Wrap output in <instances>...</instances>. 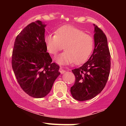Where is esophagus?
Returning a JSON list of instances; mask_svg holds the SVG:
<instances>
[{
	"label": "esophagus",
	"mask_w": 126,
	"mask_h": 126,
	"mask_svg": "<svg viewBox=\"0 0 126 126\" xmlns=\"http://www.w3.org/2000/svg\"><path fill=\"white\" fill-rule=\"evenodd\" d=\"M59 72H60L61 74H63V73H64L65 72H66V70H64V69H62V68H60V69H59Z\"/></svg>",
	"instance_id": "1"
}]
</instances>
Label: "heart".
I'll use <instances>...</instances> for the list:
<instances>
[{
  "label": "heart",
  "mask_w": 126,
  "mask_h": 126,
  "mask_svg": "<svg viewBox=\"0 0 126 126\" xmlns=\"http://www.w3.org/2000/svg\"><path fill=\"white\" fill-rule=\"evenodd\" d=\"M47 51L56 55L63 49L65 51L56 57L61 65L77 64L84 63L89 58L94 48V39L89 34L71 25H64L57 29L56 34H48L44 38Z\"/></svg>",
  "instance_id": "b5f03b06"
}]
</instances>
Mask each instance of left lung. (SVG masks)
I'll list each match as a JSON object with an SVG mask.
<instances>
[{
    "label": "left lung",
    "mask_w": 126,
    "mask_h": 126,
    "mask_svg": "<svg viewBox=\"0 0 126 126\" xmlns=\"http://www.w3.org/2000/svg\"><path fill=\"white\" fill-rule=\"evenodd\" d=\"M95 27V48L93 53L81 67L72 70L75 82L70 88L73 98L79 101L92 99L103 90L111 67V56L107 38L103 31Z\"/></svg>",
    "instance_id": "1"
}]
</instances>
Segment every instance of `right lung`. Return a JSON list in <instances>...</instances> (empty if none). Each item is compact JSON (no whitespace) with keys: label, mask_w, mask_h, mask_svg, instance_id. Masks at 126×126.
<instances>
[{"label":"right lung","mask_w":126,"mask_h":126,"mask_svg":"<svg viewBox=\"0 0 126 126\" xmlns=\"http://www.w3.org/2000/svg\"><path fill=\"white\" fill-rule=\"evenodd\" d=\"M46 25L32 22L17 35L12 51V66L22 90L34 98H43L51 91L59 75V66L52 63L44 41Z\"/></svg>","instance_id":"add662e5"}]
</instances>
